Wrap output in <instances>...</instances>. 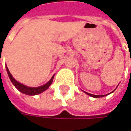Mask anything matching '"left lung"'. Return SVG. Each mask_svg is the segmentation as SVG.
Returning a JSON list of instances; mask_svg holds the SVG:
<instances>
[{"label": "left lung", "mask_w": 131, "mask_h": 131, "mask_svg": "<svg viewBox=\"0 0 131 131\" xmlns=\"http://www.w3.org/2000/svg\"><path fill=\"white\" fill-rule=\"evenodd\" d=\"M84 93H86L87 95H88L93 97V98H101V97H104V96L106 95H93V94H90V93H87V92H84Z\"/></svg>", "instance_id": "8db88e82"}]
</instances>
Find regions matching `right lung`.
Listing matches in <instances>:
<instances>
[{"instance_id": "obj_1", "label": "right lung", "mask_w": 131, "mask_h": 131, "mask_svg": "<svg viewBox=\"0 0 131 131\" xmlns=\"http://www.w3.org/2000/svg\"><path fill=\"white\" fill-rule=\"evenodd\" d=\"M6 71H7L8 75L10 78L11 82H12L14 84V86L18 90H19L21 93H24L25 95H38L40 93H43V91H45L51 84L52 83L53 79H54V76L51 78V79L47 83L43 84L41 87H38V88H30V87H27L25 85H24L23 84L19 83V82H17L15 79L12 77V75L11 74L8 68L6 66Z\"/></svg>"}]
</instances>
